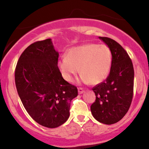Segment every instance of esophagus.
<instances>
[{"label": "esophagus", "mask_w": 149, "mask_h": 149, "mask_svg": "<svg viewBox=\"0 0 149 149\" xmlns=\"http://www.w3.org/2000/svg\"><path fill=\"white\" fill-rule=\"evenodd\" d=\"M78 94L81 95V94H83V92H84V90H83V89L82 88H78Z\"/></svg>", "instance_id": "1"}]
</instances>
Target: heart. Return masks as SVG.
Instances as JSON below:
<instances>
[{
    "instance_id": "1",
    "label": "heart",
    "mask_w": 149,
    "mask_h": 149,
    "mask_svg": "<svg viewBox=\"0 0 149 149\" xmlns=\"http://www.w3.org/2000/svg\"><path fill=\"white\" fill-rule=\"evenodd\" d=\"M111 64V52L107 46L87 43L68 49L58 67L66 81L73 82L80 69L83 83L98 85L109 76Z\"/></svg>"
}]
</instances>
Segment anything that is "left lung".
I'll list each match as a JSON object with an SVG mask.
<instances>
[{"label":"left lung","instance_id":"1","mask_svg":"<svg viewBox=\"0 0 149 149\" xmlns=\"http://www.w3.org/2000/svg\"><path fill=\"white\" fill-rule=\"evenodd\" d=\"M112 54L110 73L104 81L92 88L96 100L90 109L93 117L106 125L116 123L130 107L134 88V68L131 59L119 43L107 37H100Z\"/></svg>","mask_w":149,"mask_h":149}]
</instances>
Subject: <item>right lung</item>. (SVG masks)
<instances>
[{
  "label": "right lung",
  "mask_w": 149,
  "mask_h": 149,
  "mask_svg": "<svg viewBox=\"0 0 149 149\" xmlns=\"http://www.w3.org/2000/svg\"><path fill=\"white\" fill-rule=\"evenodd\" d=\"M59 53L50 38L32 43L22 52L15 72V85L24 107L36 122L55 128L70 115L78 89L63 78L58 68Z\"/></svg>",
  "instance_id": "add662e5"
}]
</instances>
